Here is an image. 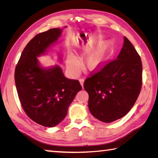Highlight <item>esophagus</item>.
<instances>
[{"mask_svg": "<svg viewBox=\"0 0 158 158\" xmlns=\"http://www.w3.org/2000/svg\"><path fill=\"white\" fill-rule=\"evenodd\" d=\"M79 81H80V84H81V86L83 87V85H84V79H83V78L79 79Z\"/></svg>", "mask_w": 158, "mask_h": 158, "instance_id": "34e87169", "label": "esophagus"}]
</instances>
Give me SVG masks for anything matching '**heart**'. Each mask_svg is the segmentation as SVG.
Wrapping results in <instances>:
<instances>
[{"label": "heart", "mask_w": 158, "mask_h": 158, "mask_svg": "<svg viewBox=\"0 0 158 158\" xmlns=\"http://www.w3.org/2000/svg\"><path fill=\"white\" fill-rule=\"evenodd\" d=\"M109 44L107 42L100 43L96 47L86 58V65L90 69H98L102 65L107 56ZM67 63L72 71L77 73L79 69V63L73 55L69 54L67 59Z\"/></svg>", "instance_id": "obj_1"}]
</instances>
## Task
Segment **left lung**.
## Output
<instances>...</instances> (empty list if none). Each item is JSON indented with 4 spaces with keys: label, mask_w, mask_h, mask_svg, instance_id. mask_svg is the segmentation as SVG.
Returning a JSON list of instances; mask_svg holds the SVG:
<instances>
[{
    "label": "left lung",
    "mask_w": 158,
    "mask_h": 158,
    "mask_svg": "<svg viewBox=\"0 0 158 158\" xmlns=\"http://www.w3.org/2000/svg\"><path fill=\"white\" fill-rule=\"evenodd\" d=\"M142 85V63L126 37L116 59L93 70L84 88L89 108L96 118L111 123L125 116L137 101Z\"/></svg>",
    "instance_id": "1"
}]
</instances>
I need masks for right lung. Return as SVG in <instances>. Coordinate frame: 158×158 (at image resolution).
<instances>
[{
  "label": "right lung",
  "instance_id": "1",
  "mask_svg": "<svg viewBox=\"0 0 158 158\" xmlns=\"http://www.w3.org/2000/svg\"><path fill=\"white\" fill-rule=\"evenodd\" d=\"M61 31L52 28L36 35L21 53L15 72L23 111L32 121L44 127L56 126L62 121L69 105L82 89L78 80L67 79L59 66L48 69L39 66L36 57L57 40Z\"/></svg>",
  "mask_w": 158,
  "mask_h": 158
}]
</instances>
